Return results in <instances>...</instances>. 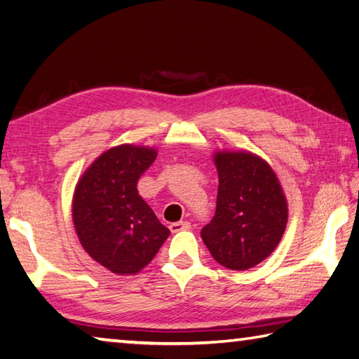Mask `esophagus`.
Returning <instances> with one entry per match:
<instances>
[{
  "label": "esophagus",
  "mask_w": 359,
  "mask_h": 359,
  "mask_svg": "<svg viewBox=\"0 0 359 359\" xmlns=\"http://www.w3.org/2000/svg\"><path fill=\"white\" fill-rule=\"evenodd\" d=\"M189 227H191V224L188 221H180V222H172L170 226V230L172 233H175V231H180V230H188Z\"/></svg>",
  "instance_id": "1"
}]
</instances>
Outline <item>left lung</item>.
Masks as SVG:
<instances>
[{"instance_id":"obj_1","label":"left lung","mask_w":359,"mask_h":359,"mask_svg":"<svg viewBox=\"0 0 359 359\" xmlns=\"http://www.w3.org/2000/svg\"><path fill=\"white\" fill-rule=\"evenodd\" d=\"M219 175L216 213L201 230L210 254L224 268L245 271L277 248L287 222V202L268 161L252 152L215 154Z\"/></svg>"}]
</instances>
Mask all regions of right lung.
<instances>
[{"mask_svg": "<svg viewBox=\"0 0 359 359\" xmlns=\"http://www.w3.org/2000/svg\"><path fill=\"white\" fill-rule=\"evenodd\" d=\"M156 157L152 147H111L88 166L74 189L73 222L82 248L118 276L142 271L171 233L137 189Z\"/></svg>", "mask_w": 359, "mask_h": 359, "instance_id": "obj_1", "label": "right lung"}]
</instances>
